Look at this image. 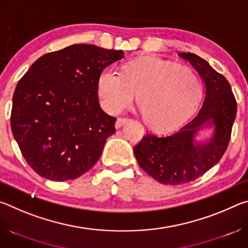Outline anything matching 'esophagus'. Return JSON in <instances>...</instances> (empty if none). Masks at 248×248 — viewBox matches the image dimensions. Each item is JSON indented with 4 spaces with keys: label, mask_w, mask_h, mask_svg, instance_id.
I'll return each mask as SVG.
<instances>
[{
    "label": "esophagus",
    "mask_w": 248,
    "mask_h": 248,
    "mask_svg": "<svg viewBox=\"0 0 248 248\" xmlns=\"http://www.w3.org/2000/svg\"><path fill=\"white\" fill-rule=\"evenodd\" d=\"M128 120H129V118H118V119H117V121H116V124H115L116 128H117V129L120 128L121 125L127 123Z\"/></svg>",
    "instance_id": "esophagus-1"
}]
</instances>
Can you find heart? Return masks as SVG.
I'll list each match as a JSON object with an SVG mask.
<instances>
[{"label": "heart", "mask_w": 248, "mask_h": 248, "mask_svg": "<svg viewBox=\"0 0 248 248\" xmlns=\"http://www.w3.org/2000/svg\"><path fill=\"white\" fill-rule=\"evenodd\" d=\"M201 83L188 66L156 57L125 64L119 73L104 69L98 78V98L105 110L119 114L137 103L148 125L158 131L179 127L192 115L201 97Z\"/></svg>", "instance_id": "obj_1"}]
</instances>
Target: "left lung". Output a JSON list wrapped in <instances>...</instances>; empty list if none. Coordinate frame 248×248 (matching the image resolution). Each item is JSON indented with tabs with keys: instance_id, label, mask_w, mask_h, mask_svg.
<instances>
[{
	"instance_id": "obj_1",
	"label": "left lung",
	"mask_w": 248,
	"mask_h": 248,
	"mask_svg": "<svg viewBox=\"0 0 248 248\" xmlns=\"http://www.w3.org/2000/svg\"><path fill=\"white\" fill-rule=\"evenodd\" d=\"M178 56L189 61L203 79L202 106L178 131L164 136L146 132L133 148L141 169L164 185L192 182L220 161L228 149L237 110L236 99L223 75L195 53L179 52ZM210 123L215 127L213 138L205 144L196 145V131Z\"/></svg>"
}]
</instances>
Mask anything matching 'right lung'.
Masks as SVG:
<instances>
[{"label": "right lung", "mask_w": 248, "mask_h": 248, "mask_svg": "<svg viewBox=\"0 0 248 248\" xmlns=\"http://www.w3.org/2000/svg\"><path fill=\"white\" fill-rule=\"evenodd\" d=\"M124 51L72 45L35 61L13 95L11 129L27 164L54 182L75 179L98 161L116 118L98 102V78Z\"/></svg>", "instance_id": "right-lung-1"}]
</instances>
